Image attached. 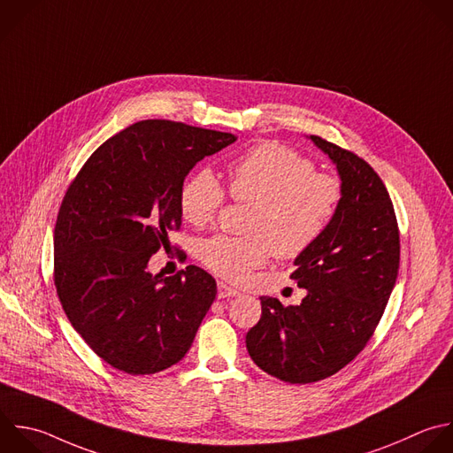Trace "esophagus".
Instances as JSON below:
<instances>
[{"label":"esophagus","instance_id":"34e87169","mask_svg":"<svg viewBox=\"0 0 453 453\" xmlns=\"http://www.w3.org/2000/svg\"><path fill=\"white\" fill-rule=\"evenodd\" d=\"M235 296H239V292H237L235 288H232L230 285H226V283H223V281L218 283V297H219V299L235 297Z\"/></svg>","mask_w":453,"mask_h":453}]
</instances>
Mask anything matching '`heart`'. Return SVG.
Masks as SVG:
<instances>
[{
	"label": "heart",
	"instance_id": "b5f03b06",
	"mask_svg": "<svg viewBox=\"0 0 453 453\" xmlns=\"http://www.w3.org/2000/svg\"><path fill=\"white\" fill-rule=\"evenodd\" d=\"M228 193L250 203L244 237L214 235L198 244V258L214 274L241 283L273 253L296 258L327 230L342 203V184L315 172L311 159L280 143H260L228 166ZM225 203V189L211 170L189 175L179 195L182 218L209 225Z\"/></svg>",
	"mask_w": 453,
	"mask_h": 453
}]
</instances>
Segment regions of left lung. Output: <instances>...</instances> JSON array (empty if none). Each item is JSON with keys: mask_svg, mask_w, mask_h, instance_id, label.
I'll return each instance as SVG.
<instances>
[{"mask_svg": "<svg viewBox=\"0 0 453 453\" xmlns=\"http://www.w3.org/2000/svg\"><path fill=\"white\" fill-rule=\"evenodd\" d=\"M333 161L342 203L324 235L296 257L290 274L306 290L297 306L262 296V317L246 334L251 359L269 375L306 384L350 363L377 327L398 274L400 241L389 200L373 168L319 136Z\"/></svg>", "mask_w": 453, "mask_h": 453, "instance_id": "1", "label": "left lung"}]
</instances>
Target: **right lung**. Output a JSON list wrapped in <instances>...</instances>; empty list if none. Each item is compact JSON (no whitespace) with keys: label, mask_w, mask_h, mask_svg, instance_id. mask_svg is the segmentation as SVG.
<instances>
[{"label":"right lung","mask_w":453,"mask_h":453,"mask_svg":"<svg viewBox=\"0 0 453 453\" xmlns=\"http://www.w3.org/2000/svg\"><path fill=\"white\" fill-rule=\"evenodd\" d=\"M237 136L142 120L104 142L69 186L55 226V285L73 327L131 375L179 363L216 297L202 267L152 274L149 260L179 230L193 166Z\"/></svg>","instance_id":"obj_1"}]
</instances>
